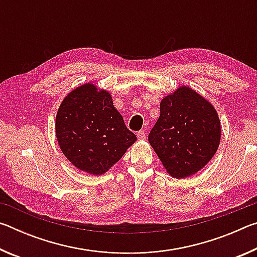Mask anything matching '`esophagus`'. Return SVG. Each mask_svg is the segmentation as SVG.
I'll use <instances>...</instances> for the list:
<instances>
[{
	"instance_id": "1",
	"label": "esophagus",
	"mask_w": 257,
	"mask_h": 257,
	"mask_svg": "<svg viewBox=\"0 0 257 257\" xmlns=\"http://www.w3.org/2000/svg\"><path fill=\"white\" fill-rule=\"evenodd\" d=\"M137 137H138V139H141V141H143V139L146 138L145 133L144 132H138L137 133Z\"/></svg>"
}]
</instances>
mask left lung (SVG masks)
<instances>
[{
	"label": "left lung",
	"instance_id": "1",
	"mask_svg": "<svg viewBox=\"0 0 257 257\" xmlns=\"http://www.w3.org/2000/svg\"><path fill=\"white\" fill-rule=\"evenodd\" d=\"M160 118L149 142L165 170L176 179L198 172L216 153L219 114L211 102L189 86H179L160 103Z\"/></svg>",
	"mask_w": 257,
	"mask_h": 257
}]
</instances>
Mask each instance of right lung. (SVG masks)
Segmentation results:
<instances>
[{"instance_id":"obj_1","label":"right lung","mask_w":257,"mask_h":257,"mask_svg":"<svg viewBox=\"0 0 257 257\" xmlns=\"http://www.w3.org/2000/svg\"><path fill=\"white\" fill-rule=\"evenodd\" d=\"M55 135L64 156L79 170L99 176L137 141L113 105L112 95L94 82L72 89L61 102Z\"/></svg>"}]
</instances>
